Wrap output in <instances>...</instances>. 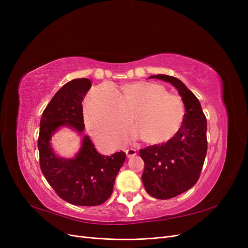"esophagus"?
Here are the masks:
<instances>
[{
  "label": "esophagus",
  "mask_w": 248,
  "mask_h": 248,
  "mask_svg": "<svg viewBox=\"0 0 248 248\" xmlns=\"http://www.w3.org/2000/svg\"><path fill=\"white\" fill-rule=\"evenodd\" d=\"M125 153H126V155H127V157H128V158H131V157L137 155V150L132 149V148L127 149V150H125Z\"/></svg>",
  "instance_id": "esophagus-1"
}]
</instances>
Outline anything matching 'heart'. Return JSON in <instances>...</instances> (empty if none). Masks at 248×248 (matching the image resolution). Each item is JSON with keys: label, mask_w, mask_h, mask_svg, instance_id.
<instances>
[{"label": "heart", "mask_w": 248, "mask_h": 248, "mask_svg": "<svg viewBox=\"0 0 248 248\" xmlns=\"http://www.w3.org/2000/svg\"><path fill=\"white\" fill-rule=\"evenodd\" d=\"M136 124L134 136L147 144H161L171 139L181 127L185 107L181 97L167 93L159 84L133 82L118 95L109 84L89 92L85 101V121L92 136L103 145L116 147L130 123Z\"/></svg>", "instance_id": "b5f03b06"}]
</instances>
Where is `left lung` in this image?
Wrapping results in <instances>:
<instances>
[{
  "label": "left lung",
  "instance_id": "obj_1",
  "mask_svg": "<svg viewBox=\"0 0 248 248\" xmlns=\"http://www.w3.org/2000/svg\"><path fill=\"white\" fill-rule=\"evenodd\" d=\"M150 78L170 82L182 97L186 110L181 127L170 140L140 150L147 192L155 199L168 200L198 182L207 154V120L199 99L181 80L166 74Z\"/></svg>",
  "mask_w": 248,
  "mask_h": 248
}]
</instances>
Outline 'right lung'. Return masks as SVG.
I'll return each instance as SVG.
<instances>
[{
	"label": "right lung",
	"instance_id": "right-lung-1",
	"mask_svg": "<svg viewBox=\"0 0 248 248\" xmlns=\"http://www.w3.org/2000/svg\"><path fill=\"white\" fill-rule=\"evenodd\" d=\"M91 86L88 78L68 81L52 97L40 120L38 150L42 174L60 198L76 206H98L106 202L126 158L123 151L110 156L99 154L88 136L82 138L73 158L59 157L51 148V137L60 127H69L78 134L84 131L81 102Z\"/></svg>",
	"mask_w": 248,
	"mask_h": 248
}]
</instances>
